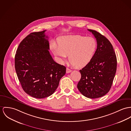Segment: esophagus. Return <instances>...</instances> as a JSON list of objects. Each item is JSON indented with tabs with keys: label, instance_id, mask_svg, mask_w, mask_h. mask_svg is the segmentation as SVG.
Listing matches in <instances>:
<instances>
[{
	"label": "esophagus",
	"instance_id": "34e87169",
	"mask_svg": "<svg viewBox=\"0 0 131 131\" xmlns=\"http://www.w3.org/2000/svg\"><path fill=\"white\" fill-rule=\"evenodd\" d=\"M71 72H72V70H71V69H70L68 68H66V73H70Z\"/></svg>",
	"mask_w": 131,
	"mask_h": 131
}]
</instances>
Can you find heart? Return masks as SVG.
Segmentation results:
<instances>
[{
	"label": "heart",
	"mask_w": 131,
	"mask_h": 131,
	"mask_svg": "<svg viewBox=\"0 0 131 131\" xmlns=\"http://www.w3.org/2000/svg\"><path fill=\"white\" fill-rule=\"evenodd\" d=\"M58 46L51 45L54 54L61 61L69 55V60L77 68L87 66L93 59L97 48V42L93 37L81 35L64 36L58 40Z\"/></svg>",
	"instance_id": "1"
}]
</instances>
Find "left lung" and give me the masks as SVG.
Wrapping results in <instances>:
<instances>
[{
    "label": "left lung",
    "mask_w": 131,
    "mask_h": 131,
    "mask_svg": "<svg viewBox=\"0 0 131 131\" xmlns=\"http://www.w3.org/2000/svg\"><path fill=\"white\" fill-rule=\"evenodd\" d=\"M94 35L97 48L90 62L80 70L77 88L86 97L95 99L106 95L111 89L117 70V58L111 42L95 30L88 29Z\"/></svg>",
    "instance_id": "obj_1"
}]
</instances>
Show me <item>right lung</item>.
<instances>
[{"label":"right lung","instance_id":"add662e5","mask_svg":"<svg viewBox=\"0 0 131 131\" xmlns=\"http://www.w3.org/2000/svg\"><path fill=\"white\" fill-rule=\"evenodd\" d=\"M45 31L27 36L20 42L15 56V68L22 89L37 99L53 94L66 70L53 59Z\"/></svg>","mask_w":131,"mask_h":131}]
</instances>
